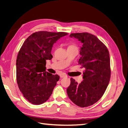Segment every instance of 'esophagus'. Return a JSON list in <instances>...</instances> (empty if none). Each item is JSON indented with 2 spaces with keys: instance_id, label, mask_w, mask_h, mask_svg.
Returning <instances> with one entry per match:
<instances>
[{
  "instance_id": "obj_1",
  "label": "esophagus",
  "mask_w": 128,
  "mask_h": 128,
  "mask_svg": "<svg viewBox=\"0 0 128 128\" xmlns=\"http://www.w3.org/2000/svg\"><path fill=\"white\" fill-rule=\"evenodd\" d=\"M60 77H61V78H63V77H66V75L65 74H61L60 75Z\"/></svg>"
}]
</instances>
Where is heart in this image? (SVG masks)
I'll use <instances>...</instances> for the list:
<instances>
[{
  "instance_id": "heart-1",
  "label": "heart",
  "mask_w": 128,
  "mask_h": 128,
  "mask_svg": "<svg viewBox=\"0 0 128 128\" xmlns=\"http://www.w3.org/2000/svg\"><path fill=\"white\" fill-rule=\"evenodd\" d=\"M70 46H72V45H70Z\"/></svg>"
}]
</instances>
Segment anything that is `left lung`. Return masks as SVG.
I'll list each match as a JSON object with an SVG mask.
<instances>
[{
    "label": "left lung",
    "mask_w": 128,
    "mask_h": 128,
    "mask_svg": "<svg viewBox=\"0 0 128 128\" xmlns=\"http://www.w3.org/2000/svg\"><path fill=\"white\" fill-rule=\"evenodd\" d=\"M70 37L82 43L78 64L84 68L83 80L80 84L70 78L68 96L77 106L92 105L102 97L110 82V54L106 46L94 34L88 32L71 34Z\"/></svg>",
    "instance_id": "1"
}]
</instances>
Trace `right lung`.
<instances>
[{
  "label": "right lung",
  "instance_id": "right-lung-1",
  "mask_svg": "<svg viewBox=\"0 0 128 128\" xmlns=\"http://www.w3.org/2000/svg\"><path fill=\"white\" fill-rule=\"evenodd\" d=\"M68 34L40 31L24 42L16 59V80L24 97L34 104L47 101L60 77L46 72V61L51 60L54 43Z\"/></svg>",
  "mask_w": 128,
  "mask_h": 128
}]
</instances>
